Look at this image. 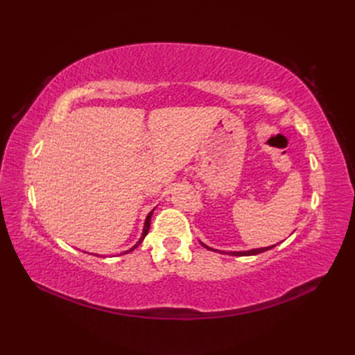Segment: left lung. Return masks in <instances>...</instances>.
<instances>
[{
	"label": "left lung",
	"mask_w": 355,
	"mask_h": 355,
	"mask_svg": "<svg viewBox=\"0 0 355 355\" xmlns=\"http://www.w3.org/2000/svg\"><path fill=\"white\" fill-rule=\"evenodd\" d=\"M202 244V243H201ZM204 247H206V249H209V250H214V249H211V247H209V245H206V244H202ZM272 247H275V245H270V247H262V249H252V250H245V252H231L230 254H232V256H253V254H259V253H263V252H266V250H270V249H272ZM214 252H218V250H214Z\"/></svg>",
	"instance_id": "8db88e82"
}]
</instances>
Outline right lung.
<instances>
[{
    "instance_id": "right-lung-1",
    "label": "right lung",
    "mask_w": 355,
    "mask_h": 355,
    "mask_svg": "<svg viewBox=\"0 0 355 355\" xmlns=\"http://www.w3.org/2000/svg\"><path fill=\"white\" fill-rule=\"evenodd\" d=\"M153 213H154V209H153V211H149L148 213V216H146V219H145V225H144V231H142V235H141V239H139V241L132 247V249L130 250H125L124 253H128V252H132V250H135L136 249V247L139 245V244H141L142 241H144V239L146 237V234H148V231H149V225H151V218H153ZM92 254V253H90ZM96 256H98V254H96Z\"/></svg>"
}]
</instances>
